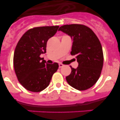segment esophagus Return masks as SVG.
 I'll return each mask as SVG.
<instances>
[{
	"mask_svg": "<svg viewBox=\"0 0 120 120\" xmlns=\"http://www.w3.org/2000/svg\"><path fill=\"white\" fill-rule=\"evenodd\" d=\"M63 66H64V65H63V64H61V63L59 64V68L62 67H63Z\"/></svg>",
	"mask_w": 120,
	"mask_h": 120,
	"instance_id": "obj_1",
	"label": "esophagus"
}]
</instances>
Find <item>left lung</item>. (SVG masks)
I'll return each mask as SVG.
<instances>
[{
    "instance_id": "obj_1",
    "label": "left lung",
    "mask_w": 120,
    "mask_h": 120,
    "mask_svg": "<svg viewBox=\"0 0 120 120\" xmlns=\"http://www.w3.org/2000/svg\"><path fill=\"white\" fill-rule=\"evenodd\" d=\"M61 30L73 40L71 55H75L79 65L71 68L66 77L68 83L79 91L92 87L99 79L103 65V53L99 40L94 32L83 24H65Z\"/></svg>"
}]
</instances>
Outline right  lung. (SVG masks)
<instances>
[{"mask_svg":"<svg viewBox=\"0 0 120 120\" xmlns=\"http://www.w3.org/2000/svg\"><path fill=\"white\" fill-rule=\"evenodd\" d=\"M59 26L30 29L18 42L14 54V67L17 77L25 89L40 92L49 85L58 64H47L42 53H46L47 42L56 33Z\"/></svg>","mask_w":120,"mask_h":120,"instance_id":"add662e5","label":"right lung"}]
</instances>
